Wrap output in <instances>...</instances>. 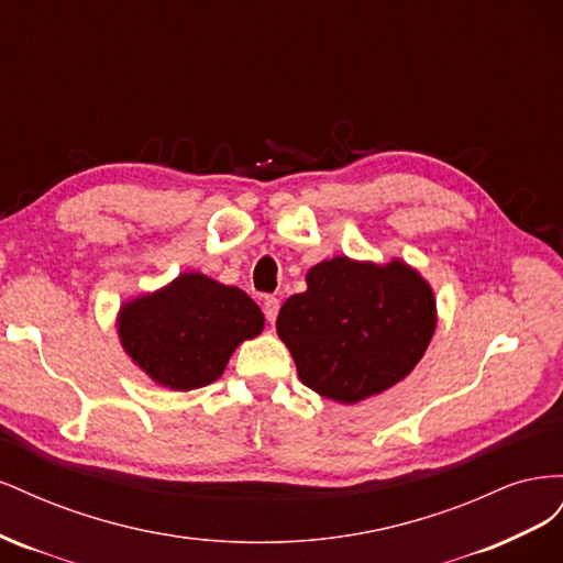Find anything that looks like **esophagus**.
I'll return each mask as SVG.
<instances>
[{"mask_svg":"<svg viewBox=\"0 0 563 563\" xmlns=\"http://www.w3.org/2000/svg\"><path fill=\"white\" fill-rule=\"evenodd\" d=\"M279 298H275V296H265L263 298V312H265V319L269 321V323H275V319H277V314H279Z\"/></svg>","mask_w":563,"mask_h":563,"instance_id":"1","label":"esophagus"}]
</instances>
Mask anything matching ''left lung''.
<instances>
[{"label":"left lung","mask_w":563,"mask_h":563,"mask_svg":"<svg viewBox=\"0 0 563 563\" xmlns=\"http://www.w3.org/2000/svg\"><path fill=\"white\" fill-rule=\"evenodd\" d=\"M308 291L288 298L277 333L298 378L317 395L356 404L416 368L437 327L432 286L401 261L360 263L347 255L314 265Z\"/></svg>","instance_id":"8db88e82"}]
</instances>
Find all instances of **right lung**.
<instances>
[{"instance_id":"obj_1","label":"right lung","mask_w":563,"mask_h":563,"mask_svg":"<svg viewBox=\"0 0 563 563\" xmlns=\"http://www.w3.org/2000/svg\"><path fill=\"white\" fill-rule=\"evenodd\" d=\"M265 317L242 288L183 272L155 294L122 305L117 333L147 376L178 391L218 380L232 352L255 338Z\"/></svg>"}]
</instances>
